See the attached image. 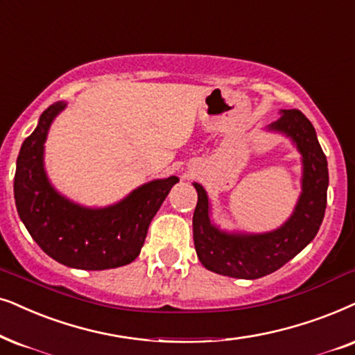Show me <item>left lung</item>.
<instances>
[{
    "label": "left lung",
    "instance_id": "left-lung-1",
    "mask_svg": "<svg viewBox=\"0 0 355 355\" xmlns=\"http://www.w3.org/2000/svg\"><path fill=\"white\" fill-rule=\"evenodd\" d=\"M266 130L290 138L302 155L300 197L292 215L272 232H227L214 223L207 191L194 182L197 205L192 232L197 257L215 274L250 280L272 274L310 245L323 222L329 176L315 127L300 110L284 109Z\"/></svg>",
    "mask_w": 355,
    "mask_h": 355
}]
</instances>
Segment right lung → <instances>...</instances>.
I'll list each match as a JSON object with an SVG mask.
<instances>
[{"label": "right lung", "mask_w": 355, "mask_h": 355, "mask_svg": "<svg viewBox=\"0 0 355 355\" xmlns=\"http://www.w3.org/2000/svg\"><path fill=\"white\" fill-rule=\"evenodd\" d=\"M65 107V101H58L45 109L21 146L15 174L17 214L37 245L60 264L86 270L130 264L179 178L153 179L107 207H85L60 194L45 171L44 153L50 125Z\"/></svg>", "instance_id": "add662e5"}]
</instances>
